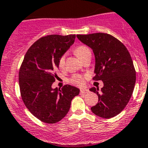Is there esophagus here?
I'll list each match as a JSON object with an SVG mask.
<instances>
[{"label":"esophagus","mask_w":148,"mask_h":148,"mask_svg":"<svg viewBox=\"0 0 148 148\" xmlns=\"http://www.w3.org/2000/svg\"><path fill=\"white\" fill-rule=\"evenodd\" d=\"M80 92L82 94H85V93H87V92H89V90H87V89H81Z\"/></svg>","instance_id":"esophagus-1"}]
</instances>
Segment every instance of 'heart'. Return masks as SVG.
I'll return each mask as SVG.
<instances>
[{
	"mask_svg": "<svg viewBox=\"0 0 148 148\" xmlns=\"http://www.w3.org/2000/svg\"><path fill=\"white\" fill-rule=\"evenodd\" d=\"M89 53H90L89 48L87 47H86V46L84 45L78 46V47H75V49H74V53H75V56H76L79 59H82L84 56ZM64 62L65 56H62L61 58L58 59V66H59V67L62 68L63 66H64ZM70 81H71L72 83L75 84L76 85L81 86L84 84V78L80 75H73Z\"/></svg>",
	"mask_w": 148,
	"mask_h": 148,
	"instance_id": "obj_1",
	"label": "heart"
}]
</instances>
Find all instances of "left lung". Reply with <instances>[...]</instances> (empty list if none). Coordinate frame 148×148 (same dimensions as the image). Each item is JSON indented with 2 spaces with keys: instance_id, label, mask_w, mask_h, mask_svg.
I'll use <instances>...</instances> for the list:
<instances>
[{
  "instance_id": "1",
  "label": "left lung",
  "mask_w": 148,
  "mask_h": 148,
  "mask_svg": "<svg viewBox=\"0 0 148 148\" xmlns=\"http://www.w3.org/2000/svg\"><path fill=\"white\" fill-rule=\"evenodd\" d=\"M83 44L92 49L95 56L93 80H101L104 87H91L99 101L91 108L92 113L104 119L120 113L130 101L136 84V71L131 56L125 46L109 34L77 35Z\"/></svg>"
}]
</instances>
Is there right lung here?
Instances as JSON below:
<instances>
[{
  "label": "right lung",
  "instance_id": "1",
  "mask_svg": "<svg viewBox=\"0 0 148 148\" xmlns=\"http://www.w3.org/2000/svg\"><path fill=\"white\" fill-rule=\"evenodd\" d=\"M75 35H50L35 41L26 53L19 71L22 100L34 116L43 122L55 124L61 121L70 108L73 99L80 90L65 85L58 90L54 70L58 59L75 42Z\"/></svg>",
  "mask_w": 148,
  "mask_h": 148
}]
</instances>
